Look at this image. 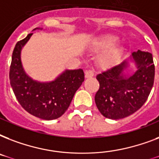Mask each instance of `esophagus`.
<instances>
[{
    "instance_id": "34e87169",
    "label": "esophagus",
    "mask_w": 159,
    "mask_h": 159,
    "mask_svg": "<svg viewBox=\"0 0 159 159\" xmlns=\"http://www.w3.org/2000/svg\"><path fill=\"white\" fill-rule=\"evenodd\" d=\"M94 76V72L93 70H87L85 72V77L86 78H90V77H92Z\"/></svg>"
}]
</instances>
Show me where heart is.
<instances>
[{
    "mask_svg": "<svg viewBox=\"0 0 159 159\" xmlns=\"http://www.w3.org/2000/svg\"><path fill=\"white\" fill-rule=\"evenodd\" d=\"M118 40L114 35H106L98 41L97 48L104 52L98 60V63L102 68H111L116 65L122 58L124 48L120 45H115Z\"/></svg>",
    "mask_w": 159,
    "mask_h": 159,
    "instance_id": "b5f03b06",
    "label": "heart"
}]
</instances>
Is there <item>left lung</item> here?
<instances>
[{
  "mask_svg": "<svg viewBox=\"0 0 159 159\" xmlns=\"http://www.w3.org/2000/svg\"><path fill=\"white\" fill-rule=\"evenodd\" d=\"M129 61L136 65V70L132 75H125ZM154 74L152 54L138 50L128 59L97 75L100 88L95 102L101 114L108 119L119 120L138 111L150 94Z\"/></svg>",
  "mask_w": 159,
  "mask_h": 159,
  "instance_id": "left-lung-1",
  "label": "left lung"
}]
</instances>
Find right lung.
<instances>
[{
	"label": "right lung",
	"instance_id": "1",
	"mask_svg": "<svg viewBox=\"0 0 159 159\" xmlns=\"http://www.w3.org/2000/svg\"><path fill=\"white\" fill-rule=\"evenodd\" d=\"M35 30H43L36 28ZM33 34L17 42L12 53L10 82L21 106L38 118L51 120L59 118L69 107L74 94L84 81L82 69L65 70L53 81L39 82L25 72L21 50Z\"/></svg>",
	"mask_w": 159,
	"mask_h": 159
}]
</instances>
